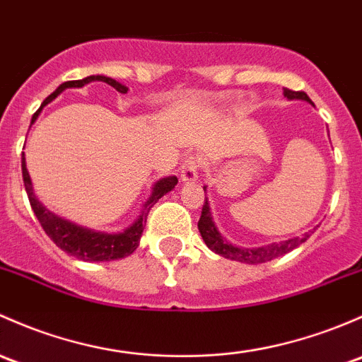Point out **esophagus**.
Masks as SVG:
<instances>
[{"instance_id":"esophagus-1","label":"esophagus","mask_w":362,"mask_h":362,"mask_svg":"<svg viewBox=\"0 0 362 362\" xmlns=\"http://www.w3.org/2000/svg\"><path fill=\"white\" fill-rule=\"evenodd\" d=\"M197 177H199V159H187L180 170V180L184 184H194V182H197Z\"/></svg>"}]
</instances>
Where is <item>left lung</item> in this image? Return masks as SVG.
Instances as JSON below:
<instances>
[{"mask_svg": "<svg viewBox=\"0 0 362 362\" xmlns=\"http://www.w3.org/2000/svg\"><path fill=\"white\" fill-rule=\"evenodd\" d=\"M284 97L288 100H305L312 104V100L307 97V93L303 91H291L288 88H284ZM314 105V104H312ZM204 192H206V185H204ZM197 229L201 232V238H203L204 245L208 246L211 251H215L216 255L223 258H229V260H235L241 262V264H248V265H258V264H265V262H271L274 258L283 257V255L290 253L291 250H295L296 246H300L302 243H305L307 239L314 234L315 227L309 232L302 235H296V238L286 239V241H279V243H271V245H264L258 246V248H243V246H235L232 245L230 241H227L222 234H220L218 229H216L215 222H213V215L210 210V203H208V197H204V204H203V211H201V218L197 222Z\"/></svg>", "mask_w": 362, "mask_h": 362, "instance_id": "obj_1", "label": "left lung"}]
</instances>
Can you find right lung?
<instances>
[{
	"label": "right lung",
	"instance_id": "add662e5",
	"mask_svg": "<svg viewBox=\"0 0 362 362\" xmlns=\"http://www.w3.org/2000/svg\"><path fill=\"white\" fill-rule=\"evenodd\" d=\"M93 81L107 83L109 86H112V88L119 91V93H127L128 91V86L121 85L116 79L107 78V76L102 74L88 76V78L76 79V81H66L53 91L50 97L45 98L41 107L37 109L36 114L33 116L30 127L36 123L37 116L43 111L45 105L52 104L62 91H66L67 88H83V86L90 85V83ZM22 177H24L25 192H28L30 208H33L34 215L37 216V220H40L41 227L47 232L48 238H50L60 250L83 262H111L132 255L133 251L136 250V246H139L140 238H142V232L147 223V216H149L151 208L154 206V204L158 203V199H161L165 194L173 191L175 185L178 184V178L175 177V175L156 180L154 185H152L149 197H147L146 203L142 204L139 215H136V218L133 220L130 226L117 232H104L71 222V220L55 215V213L48 210L47 206H43L41 201L36 197V194H34L33 180H30L28 165H25V154H22Z\"/></svg>",
	"mask_w": 362,
	"mask_h": 362
}]
</instances>
